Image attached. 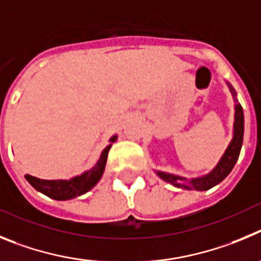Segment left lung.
Wrapping results in <instances>:
<instances>
[{
	"label": "left lung",
	"mask_w": 261,
	"mask_h": 261,
	"mask_svg": "<svg viewBox=\"0 0 261 261\" xmlns=\"http://www.w3.org/2000/svg\"><path fill=\"white\" fill-rule=\"evenodd\" d=\"M233 91V88H231ZM234 93V91H233ZM236 95V93H234ZM243 133H245V117H243V109L239 104L236 105V121H234V136L233 140L230 142L229 147L226 148L224 156L221 157L220 163L217 164L215 169L210 174L204 175L201 178H194V179H187V178L178 177V175L168 174L163 171H156L160 178H163L165 182L171 183L175 187H183L187 190H196V191H206L212 189L213 186L218 185L229 175V173L233 170L241 153L242 143H243Z\"/></svg>",
	"instance_id": "left-lung-1"
}]
</instances>
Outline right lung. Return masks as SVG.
<instances>
[{
	"label": "right lung",
	"instance_id": "add662e5",
	"mask_svg": "<svg viewBox=\"0 0 261 261\" xmlns=\"http://www.w3.org/2000/svg\"><path fill=\"white\" fill-rule=\"evenodd\" d=\"M117 140V135L110 138V142L114 143ZM112 144L108 145L102 151L100 160L97 161L95 166L91 170L86 171L82 175L74 177L69 180H46V179H40V178L32 177V175L27 174L25 179L30 182L34 189L37 191L43 192L44 195L49 196V198L55 199V200H69V199L76 198L79 195L86 194L87 191H90L96 183L100 180L102 173H104L105 164H107L108 153Z\"/></svg>",
	"mask_w": 261,
	"mask_h": 261
}]
</instances>
